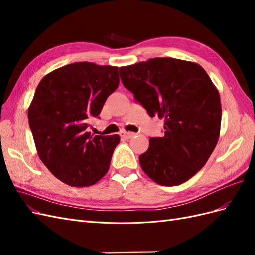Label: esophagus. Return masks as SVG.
<instances>
[{
    "label": "esophagus",
    "mask_w": 255,
    "mask_h": 255,
    "mask_svg": "<svg viewBox=\"0 0 255 255\" xmlns=\"http://www.w3.org/2000/svg\"><path fill=\"white\" fill-rule=\"evenodd\" d=\"M134 135H135V133L127 132V130H121V133H120V136L122 138H127V139H128V138H132Z\"/></svg>",
    "instance_id": "1"
}]
</instances>
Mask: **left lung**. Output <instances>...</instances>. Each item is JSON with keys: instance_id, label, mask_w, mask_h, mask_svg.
I'll return each instance as SVG.
<instances>
[{"instance_id": "obj_1", "label": "left lung", "mask_w": 255, "mask_h": 255, "mask_svg": "<svg viewBox=\"0 0 255 255\" xmlns=\"http://www.w3.org/2000/svg\"><path fill=\"white\" fill-rule=\"evenodd\" d=\"M125 87L150 117L165 120L139 155L143 172L161 186H175L201 170L219 139L221 102L204 69L191 61L155 57L119 68Z\"/></svg>"}]
</instances>
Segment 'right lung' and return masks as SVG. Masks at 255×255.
Returning <instances> with one entry per match:
<instances>
[{"label":"right lung","mask_w":255,"mask_h":255,"mask_svg":"<svg viewBox=\"0 0 255 255\" xmlns=\"http://www.w3.org/2000/svg\"><path fill=\"white\" fill-rule=\"evenodd\" d=\"M119 82L118 67L82 61L56 69L38 84L28 125L38 156L65 184L91 186L109 171L120 136H92L87 128Z\"/></svg>","instance_id":"add662e5"}]
</instances>
